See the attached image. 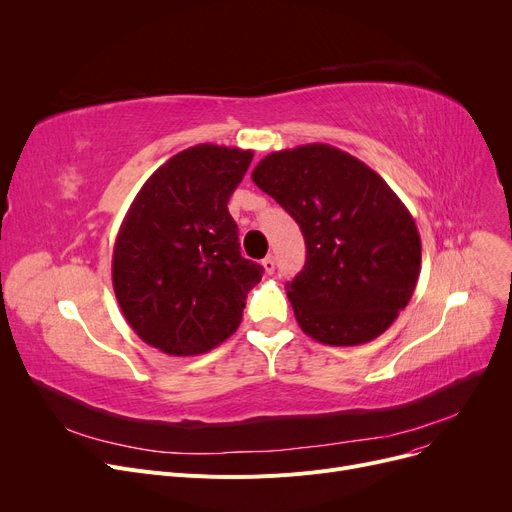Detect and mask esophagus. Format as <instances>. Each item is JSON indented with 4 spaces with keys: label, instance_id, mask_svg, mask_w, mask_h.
<instances>
[{
    "label": "esophagus",
    "instance_id": "obj_1",
    "mask_svg": "<svg viewBox=\"0 0 512 512\" xmlns=\"http://www.w3.org/2000/svg\"><path fill=\"white\" fill-rule=\"evenodd\" d=\"M261 267H263V272H265L267 276H272V274L276 272V263H274V257H265V259L261 261Z\"/></svg>",
    "mask_w": 512,
    "mask_h": 512
}]
</instances>
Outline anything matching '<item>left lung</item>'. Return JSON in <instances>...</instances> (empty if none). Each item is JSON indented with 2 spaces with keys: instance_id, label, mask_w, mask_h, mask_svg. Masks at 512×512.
<instances>
[{
  "instance_id": "obj_1",
  "label": "left lung",
  "mask_w": 512,
  "mask_h": 512,
  "mask_svg": "<svg viewBox=\"0 0 512 512\" xmlns=\"http://www.w3.org/2000/svg\"><path fill=\"white\" fill-rule=\"evenodd\" d=\"M251 178L305 236V267L286 284L301 330L330 346L384 334L421 272L419 230L386 180L326 143L265 155Z\"/></svg>"
}]
</instances>
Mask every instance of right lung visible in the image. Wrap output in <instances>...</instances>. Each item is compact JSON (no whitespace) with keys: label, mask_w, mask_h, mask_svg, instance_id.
I'll return each instance as SVG.
<instances>
[{"label":"right lung","mask_w":512,"mask_h":512,"mask_svg":"<svg viewBox=\"0 0 512 512\" xmlns=\"http://www.w3.org/2000/svg\"><path fill=\"white\" fill-rule=\"evenodd\" d=\"M251 149L195 145L159 166L128 207L112 257L122 315L172 357L203 355L230 338L263 267L240 255L228 213Z\"/></svg>","instance_id":"1"}]
</instances>
